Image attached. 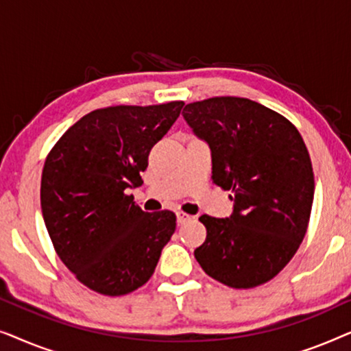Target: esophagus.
Masks as SVG:
<instances>
[{
    "label": "esophagus",
    "mask_w": 351,
    "mask_h": 351,
    "mask_svg": "<svg viewBox=\"0 0 351 351\" xmlns=\"http://www.w3.org/2000/svg\"><path fill=\"white\" fill-rule=\"evenodd\" d=\"M190 219H191V215L185 214V213H182V210H179V213H177V222H179V223H185V222H189Z\"/></svg>",
    "instance_id": "34e87169"
}]
</instances>
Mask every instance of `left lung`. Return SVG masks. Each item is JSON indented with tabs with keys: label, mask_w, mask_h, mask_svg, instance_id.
<instances>
[{
	"label": "left lung",
	"mask_w": 351,
	"mask_h": 351,
	"mask_svg": "<svg viewBox=\"0 0 351 351\" xmlns=\"http://www.w3.org/2000/svg\"><path fill=\"white\" fill-rule=\"evenodd\" d=\"M184 118L213 152V182L233 196V214H204L195 258L234 289L265 285L285 268L308 228L315 193L300 132L275 110L243 97L186 104Z\"/></svg>",
	"instance_id": "8db88e82"
}]
</instances>
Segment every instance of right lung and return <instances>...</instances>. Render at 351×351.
Returning <instances> with one entry per match:
<instances>
[{
	"label": "right lung",
	"mask_w": 351,
	"mask_h": 351,
	"mask_svg": "<svg viewBox=\"0 0 351 351\" xmlns=\"http://www.w3.org/2000/svg\"><path fill=\"white\" fill-rule=\"evenodd\" d=\"M182 100L94 110L69 128L46 158L41 210L57 256L76 280L117 297L150 280L176 232L172 210L145 213L126 190L143 184L153 145Z\"/></svg>",
	"instance_id": "1"
}]
</instances>
